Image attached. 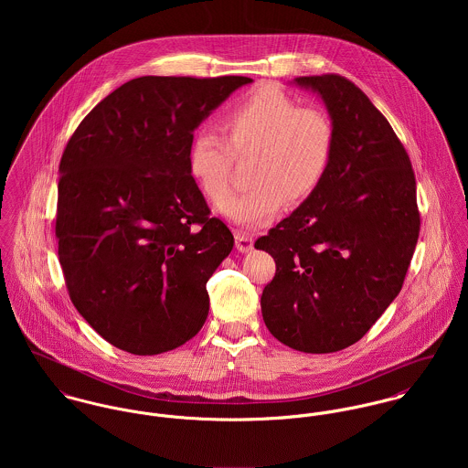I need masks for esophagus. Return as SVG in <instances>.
Listing matches in <instances>:
<instances>
[{"label":"esophagus","instance_id":"1","mask_svg":"<svg viewBox=\"0 0 468 468\" xmlns=\"http://www.w3.org/2000/svg\"><path fill=\"white\" fill-rule=\"evenodd\" d=\"M234 238H236V249H238L239 252H249V250L254 249V238H252L250 234L238 230V232L234 234Z\"/></svg>","mask_w":468,"mask_h":468}]
</instances>
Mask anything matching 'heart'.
Listing matches in <instances>:
<instances>
[{
  "instance_id": "obj_1",
  "label": "heart",
  "mask_w": 468,
  "mask_h": 468,
  "mask_svg": "<svg viewBox=\"0 0 468 468\" xmlns=\"http://www.w3.org/2000/svg\"><path fill=\"white\" fill-rule=\"evenodd\" d=\"M218 133L193 136L189 175L201 195L221 207L231 192L234 157L252 152L253 187L225 204L223 214L243 227L271 219L286 203L308 200L324 182L335 154V124L319 108H301L277 86L265 84L229 108Z\"/></svg>"
}]
</instances>
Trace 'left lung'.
Returning <instances> with one entry per match:
<instances>
[{
  "label": "left lung",
  "mask_w": 468,
  "mask_h": 468,
  "mask_svg": "<svg viewBox=\"0 0 468 468\" xmlns=\"http://www.w3.org/2000/svg\"><path fill=\"white\" fill-rule=\"evenodd\" d=\"M335 124L321 187L256 241L275 261L261 295L270 334L304 353L340 351L399 295L420 234L409 154L369 97L338 73L297 77Z\"/></svg>",
  "instance_id": "obj_1"
}]
</instances>
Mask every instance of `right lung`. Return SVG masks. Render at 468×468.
Listing matches in <instances>:
<instances>
[{"label":"right lung","instance_id":"add662e5","mask_svg":"<svg viewBox=\"0 0 468 468\" xmlns=\"http://www.w3.org/2000/svg\"><path fill=\"white\" fill-rule=\"evenodd\" d=\"M250 77L124 82L69 136L59 164L56 238L68 295L115 347L158 355L208 315L207 281L234 236L189 175L201 121Z\"/></svg>","mask_w":468,"mask_h":468}]
</instances>
